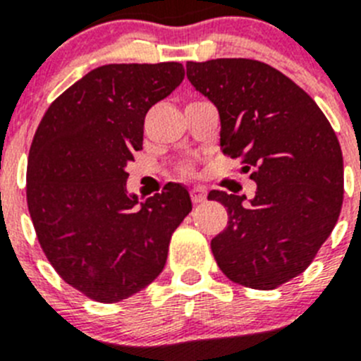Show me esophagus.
Listing matches in <instances>:
<instances>
[{
	"label": "esophagus",
	"mask_w": 361,
	"mask_h": 361,
	"mask_svg": "<svg viewBox=\"0 0 361 361\" xmlns=\"http://www.w3.org/2000/svg\"><path fill=\"white\" fill-rule=\"evenodd\" d=\"M190 195H191V200H193V202L199 204V202H204V200H206L208 193H206V190H204V188L197 186L190 191Z\"/></svg>",
	"instance_id": "obj_1"
}]
</instances>
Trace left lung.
<instances>
[{
    "label": "left lung",
    "mask_w": 361,
    "mask_h": 361,
    "mask_svg": "<svg viewBox=\"0 0 361 361\" xmlns=\"http://www.w3.org/2000/svg\"><path fill=\"white\" fill-rule=\"evenodd\" d=\"M188 79L220 116V149L257 183L244 195L209 191L228 208L212 240L220 271L245 288L275 289L304 273L336 224L343 157L324 111L296 82L255 59L186 65Z\"/></svg>",
    "instance_id": "1"
}]
</instances>
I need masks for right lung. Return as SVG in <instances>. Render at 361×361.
Listing matches in <instances>:
<instances>
[{
    "label": "right lung",
    "mask_w": 361,
    "mask_h": 361,
    "mask_svg": "<svg viewBox=\"0 0 361 361\" xmlns=\"http://www.w3.org/2000/svg\"><path fill=\"white\" fill-rule=\"evenodd\" d=\"M183 79L173 61L99 66L50 104L36 130L27 168L32 224L59 276L95 302H121L157 279L191 212L180 184L142 202L126 191L146 114Z\"/></svg>",
    "instance_id": "add662e5"
}]
</instances>
